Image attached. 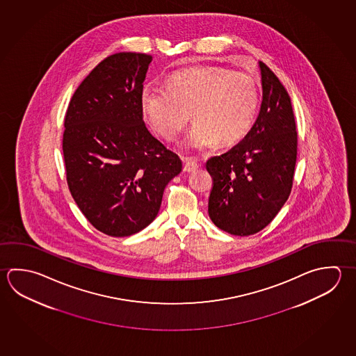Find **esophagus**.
Here are the masks:
<instances>
[{
  "mask_svg": "<svg viewBox=\"0 0 356 356\" xmlns=\"http://www.w3.org/2000/svg\"><path fill=\"white\" fill-rule=\"evenodd\" d=\"M183 163H184V172H193L195 169L198 168V163L195 162L192 158H183Z\"/></svg>",
  "mask_w": 356,
  "mask_h": 356,
  "instance_id": "1",
  "label": "esophagus"
}]
</instances>
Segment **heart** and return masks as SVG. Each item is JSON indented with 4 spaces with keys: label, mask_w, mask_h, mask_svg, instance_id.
Listing matches in <instances>:
<instances>
[{
    "label": "heart",
    "mask_w": 356,
    "mask_h": 356,
    "mask_svg": "<svg viewBox=\"0 0 356 356\" xmlns=\"http://www.w3.org/2000/svg\"><path fill=\"white\" fill-rule=\"evenodd\" d=\"M259 102L251 74L220 66L177 72L168 88L147 85L140 97L144 117L165 139L178 136L194 117L198 125L186 140L193 149L241 142L252 128Z\"/></svg>",
    "instance_id": "b5f03b06"
}]
</instances>
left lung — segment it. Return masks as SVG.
Here are the masks:
<instances>
[{
    "instance_id": "obj_1",
    "label": "left lung",
    "mask_w": 356,
    "mask_h": 356,
    "mask_svg": "<svg viewBox=\"0 0 356 356\" xmlns=\"http://www.w3.org/2000/svg\"><path fill=\"white\" fill-rule=\"evenodd\" d=\"M262 103L252 128L225 154L206 164L212 177L208 214L234 236H250L271 223L291 193L298 131L291 99L271 69L259 61Z\"/></svg>"
}]
</instances>
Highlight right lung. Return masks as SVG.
Returning a JSON list of instances; mask_svg holds the SVG:
<instances>
[{
	"instance_id": "1",
	"label": "right lung",
	"mask_w": 356,
	"mask_h": 356,
	"mask_svg": "<svg viewBox=\"0 0 356 356\" xmlns=\"http://www.w3.org/2000/svg\"><path fill=\"white\" fill-rule=\"evenodd\" d=\"M152 56L118 52L79 85L65 114L66 181L97 231L127 237L154 220L181 161L143 120V81Z\"/></svg>"
}]
</instances>
